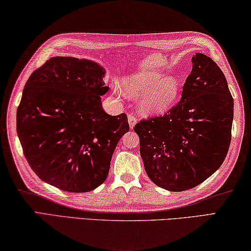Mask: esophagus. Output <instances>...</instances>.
Masks as SVG:
<instances>
[{
  "label": "esophagus",
  "mask_w": 251,
  "mask_h": 251,
  "mask_svg": "<svg viewBox=\"0 0 251 251\" xmlns=\"http://www.w3.org/2000/svg\"><path fill=\"white\" fill-rule=\"evenodd\" d=\"M128 117H129V118H128V120H129L130 129H133V128H134V126H135V123H137V118H135L134 113H129V116H128Z\"/></svg>",
  "instance_id": "obj_1"
}]
</instances>
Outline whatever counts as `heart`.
<instances>
[{"label":"heart","mask_w":251,"mask_h":251,"mask_svg":"<svg viewBox=\"0 0 251 251\" xmlns=\"http://www.w3.org/2000/svg\"><path fill=\"white\" fill-rule=\"evenodd\" d=\"M121 89L131 98L141 96L139 104L143 112L162 113L172 107L181 91V79L165 77L156 70H139L126 77Z\"/></svg>","instance_id":"obj_1"}]
</instances>
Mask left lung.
<instances>
[{
	"mask_svg": "<svg viewBox=\"0 0 251 251\" xmlns=\"http://www.w3.org/2000/svg\"><path fill=\"white\" fill-rule=\"evenodd\" d=\"M232 118L234 99L225 75L212 58L196 52L181 100L133 128L148 176L171 192L200 185L225 160Z\"/></svg>",
	"mask_w": 251,
	"mask_h": 251,
	"instance_id": "left-lung-1",
	"label": "left lung"
}]
</instances>
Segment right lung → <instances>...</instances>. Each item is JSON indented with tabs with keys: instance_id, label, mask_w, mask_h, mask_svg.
<instances>
[{
	"instance_id": "add662e5",
	"label": "right lung",
	"mask_w": 251,
	"mask_h": 251,
	"mask_svg": "<svg viewBox=\"0 0 251 251\" xmlns=\"http://www.w3.org/2000/svg\"><path fill=\"white\" fill-rule=\"evenodd\" d=\"M104 69L74 57H52L30 75L17 108L16 130L37 176L59 190L85 193L108 176L119 140L130 129L126 113L101 104Z\"/></svg>"
}]
</instances>
